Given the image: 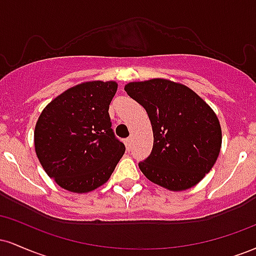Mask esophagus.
Returning <instances> with one entry per match:
<instances>
[{"label":"esophagus","instance_id":"1","mask_svg":"<svg viewBox=\"0 0 256 256\" xmlns=\"http://www.w3.org/2000/svg\"><path fill=\"white\" fill-rule=\"evenodd\" d=\"M124 142H125L126 149H128V150H130V149H131V143H132V140H131V138H130V137L126 138V140H124Z\"/></svg>","mask_w":256,"mask_h":256}]
</instances>
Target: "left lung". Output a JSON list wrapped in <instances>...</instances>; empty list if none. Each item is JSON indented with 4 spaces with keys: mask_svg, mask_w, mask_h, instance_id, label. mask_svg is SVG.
Masks as SVG:
<instances>
[{
    "mask_svg": "<svg viewBox=\"0 0 256 256\" xmlns=\"http://www.w3.org/2000/svg\"><path fill=\"white\" fill-rule=\"evenodd\" d=\"M146 110L154 144L138 167L152 183L173 192L194 186L210 171L222 146V128L212 108L183 84L167 79L125 86Z\"/></svg>",
    "mask_w": 256,
    "mask_h": 256,
    "instance_id": "8db88e82",
    "label": "left lung"
}]
</instances>
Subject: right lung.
Masks as SVG:
<instances>
[{"label": "right lung", "mask_w": 256, "mask_h": 256, "mask_svg": "<svg viewBox=\"0 0 256 256\" xmlns=\"http://www.w3.org/2000/svg\"><path fill=\"white\" fill-rule=\"evenodd\" d=\"M116 82H86L44 108L34 128V148L49 177L72 192L104 184L125 152L112 128L110 104Z\"/></svg>", "instance_id": "add662e5"}]
</instances>
